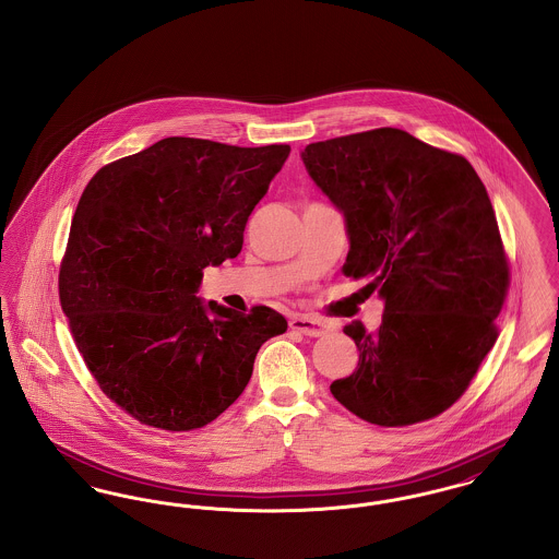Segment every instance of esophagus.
<instances>
[{"label":"esophagus","mask_w":559,"mask_h":559,"mask_svg":"<svg viewBox=\"0 0 559 559\" xmlns=\"http://www.w3.org/2000/svg\"><path fill=\"white\" fill-rule=\"evenodd\" d=\"M289 326L293 331H297L301 335H308V337H322V335L329 333V324L324 320L312 319V317H306V314L292 317Z\"/></svg>","instance_id":"obj_1"}]
</instances>
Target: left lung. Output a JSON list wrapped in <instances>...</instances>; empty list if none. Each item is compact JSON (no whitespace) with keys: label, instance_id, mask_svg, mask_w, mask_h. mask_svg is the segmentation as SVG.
<instances>
[{"label":"left lung","instance_id":"1","mask_svg":"<svg viewBox=\"0 0 559 559\" xmlns=\"http://www.w3.org/2000/svg\"><path fill=\"white\" fill-rule=\"evenodd\" d=\"M301 160L346 219L342 272L383 299L377 331L360 320L344 329L360 356L331 394L374 426L440 415L495 346L509 285L476 169L396 128L308 144Z\"/></svg>","mask_w":559,"mask_h":559}]
</instances>
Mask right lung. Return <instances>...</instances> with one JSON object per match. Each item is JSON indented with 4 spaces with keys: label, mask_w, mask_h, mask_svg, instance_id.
I'll use <instances>...</instances> for the list:
<instances>
[{
    "label": "right lung",
    "mask_w": 559,
    "mask_h": 559,
    "mask_svg": "<svg viewBox=\"0 0 559 559\" xmlns=\"http://www.w3.org/2000/svg\"><path fill=\"white\" fill-rule=\"evenodd\" d=\"M289 144L163 138L105 165L83 190L60 266V304L100 390L144 426L212 424L247 388L258 349L287 331L197 293L237 258Z\"/></svg>",
    "instance_id": "right-lung-1"
}]
</instances>
